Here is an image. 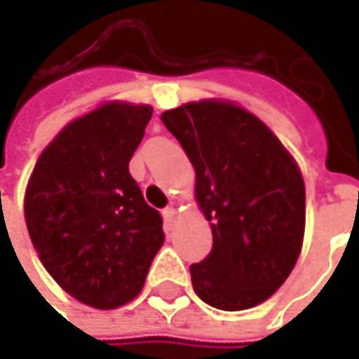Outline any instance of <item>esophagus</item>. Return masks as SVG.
Wrapping results in <instances>:
<instances>
[{
    "mask_svg": "<svg viewBox=\"0 0 359 359\" xmlns=\"http://www.w3.org/2000/svg\"><path fill=\"white\" fill-rule=\"evenodd\" d=\"M163 222H165V229H172L173 228V222H175V210H173L172 205H168L163 212Z\"/></svg>",
    "mask_w": 359,
    "mask_h": 359,
    "instance_id": "esophagus-1",
    "label": "esophagus"
}]
</instances>
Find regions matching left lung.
I'll list each match as a JSON object with an SVG mask.
<instances>
[{"label": "left lung", "mask_w": 359, "mask_h": 359, "mask_svg": "<svg viewBox=\"0 0 359 359\" xmlns=\"http://www.w3.org/2000/svg\"><path fill=\"white\" fill-rule=\"evenodd\" d=\"M161 121L191 161L196 198L212 222V252L189 266L196 294L226 311L266 302L302 250L306 187L296 161L238 105L186 104Z\"/></svg>", "instance_id": "left-lung-1"}]
</instances>
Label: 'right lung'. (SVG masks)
<instances>
[{"mask_svg":"<svg viewBox=\"0 0 359 359\" xmlns=\"http://www.w3.org/2000/svg\"><path fill=\"white\" fill-rule=\"evenodd\" d=\"M149 105L105 104L72 121L43 149L25 191V222L49 276L79 302L114 310L142 292L163 243L130 159Z\"/></svg>","mask_w":359,"mask_h":359,"instance_id":"add662e5","label":"right lung"}]
</instances>
